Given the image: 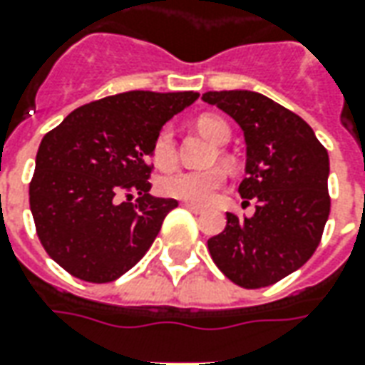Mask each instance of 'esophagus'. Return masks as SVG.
Masks as SVG:
<instances>
[{
    "mask_svg": "<svg viewBox=\"0 0 365 365\" xmlns=\"http://www.w3.org/2000/svg\"><path fill=\"white\" fill-rule=\"evenodd\" d=\"M182 205L185 209H190V211H193V213H203V211H205V209L201 207V205H195V203H187V201H183Z\"/></svg>",
    "mask_w": 365,
    "mask_h": 365,
    "instance_id": "esophagus-1",
    "label": "esophagus"
}]
</instances>
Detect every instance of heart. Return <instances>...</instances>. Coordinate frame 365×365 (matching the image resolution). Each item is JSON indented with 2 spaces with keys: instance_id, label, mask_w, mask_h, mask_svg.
<instances>
[{
  "instance_id": "heart-1",
  "label": "heart",
  "mask_w": 365,
  "mask_h": 365,
  "mask_svg": "<svg viewBox=\"0 0 365 365\" xmlns=\"http://www.w3.org/2000/svg\"><path fill=\"white\" fill-rule=\"evenodd\" d=\"M197 128L215 144H225L231 130L221 116L215 114H201L197 118ZM154 164L158 170H170L175 165V134L172 126H164L158 132L154 140ZM225 183V172L221 168H209V170H187V172H175L162 178L158 182V190L165 197L182 200L187 203H207L213 200L215 191Z\"/></svg>"
}]
</instances>
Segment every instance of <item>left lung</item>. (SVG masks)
<instances>
[{
    "label": "left lung",
    "mask_w": 365,
    "mask_h": 365,
    "mask_svg": "<svg viewBox=\"0 0 365 365\" xmlns=\"http://www.w3.org/2000/svg\"><path fill=\"white\" fill-rule=\"evenodd\" d=\"M203 101L241 126L247 144L243 203L251 217L227 213V225L207 241L211 259L243 289H262L300 269L324 231L330 160L314 130L298 114L253 91H209Z\"/></svg>",
    "instance_id": "1"
}]
</instances>
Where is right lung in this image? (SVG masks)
<instances>
[{"instance_id": "add662e5", "label": "right lung", "mask_w": 365, "mask_h": 365, "mask_svg": "<svg viewBox=\"0 0 365 365\" xmlns=\"http://www.w3.org/2000/svg\"><path fill=\"white\" fill-rule=\"evenodd\" d=\"M197 98L193 91L114 94L76 108L45 134L29 205L53 261L76 279L110 282L146 255L178 207L175 200L148 193L154 140ZM132 190L139 193L134 202Z\"/></svg>"}]
</instances>
